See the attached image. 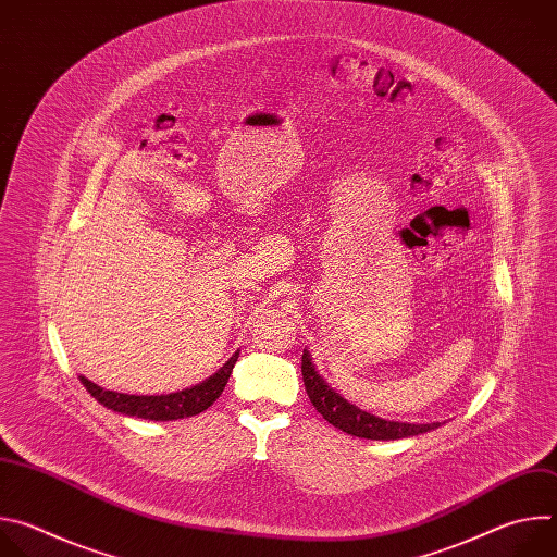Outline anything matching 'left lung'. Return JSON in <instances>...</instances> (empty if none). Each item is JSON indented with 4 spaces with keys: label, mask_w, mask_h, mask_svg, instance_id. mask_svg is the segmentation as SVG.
Masks as SVG:
<instances>
[{
    "label": "left lung",
    "mask_w": 557,
    "mask_h": 557,
    "mask_svg": "<svg viewBox=\"0 0 557 557\" xmlns=\"http://www.w3.org/2000/svg\"><path fill=\"white\" fill-rule=\"evenodd\" d=\"M301 376H304L306 394H308L310 404L314 406V410L320 412L331 425H335L337 430H342L350 436L370 438V441H396V438L419 436V434L441 428V423L387 421V419L374 417L366 410H359L357 406L346 401L344 396H339V392L333 389L320 374H317L308 350H304V355H301Z\"/></svg>",
    "instance_id": "1"
}]
</instances>
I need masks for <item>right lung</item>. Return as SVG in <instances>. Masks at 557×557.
I'll list each match as a JSON object with an SVG mask.
<instances>
[{
    "instance_id": "obj_1",
    "label": "right lung",
    "mask_w": 557,
    "mask_h": 557,
    "mask_svg": "<svg viewBox=\"0 0 557 557\" xmlns=\"http://www.w3.org/2000/svg\"><path fill=\"white\" fill-rule=\"evenodd\" d=\"M237 355L240 352H235L207 381H202L194 387L181 389V392L156 394V396H147V394L136 396V394L112 392V389H103L101 385L88 381L86 376H78V379H82L86 389L108 410H114V412H121L127 417H136V419H149V421H176V419H187V417H196V414L205 412L218 399L233 372Z\"/></svg>"
}]
</instances>
